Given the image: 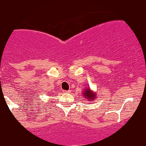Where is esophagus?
Here are the masks:
<instances>
[{
  "label": "esophagus",
  "mask_w": 146,
  "mask_h": 146,
  "mask_svg": "<svg viewBox=\"0 0 146 146\" xmlns=\"http://www.w3.org/2000/svg\"><path fill=\"white\" fill-rule=\"evenodd\" d=\"M64 93H70V90H64Z\"/></svg>",
  "instance_id": "34e87169"
}]
</instances>
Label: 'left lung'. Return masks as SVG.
<instances>
[{
    "instance_id": "8db88e82",
    "label": "left lung",
    "mask_w": 146,
    "mask_h": 146,
    "mask_svg": "<svg viewBox=\"0 0 146 146\" xmlns=\"http://www.w3.org/2000/svg\"><path fill=\"white\" fill-rule=\"evenodd\" d=\"M82 96H83L84 98H86L87 101H92L96 98V92H93L92 90L90 89V87H87V88H85V90H84V92H82Z\"/></svg>"
}]
</instances>
